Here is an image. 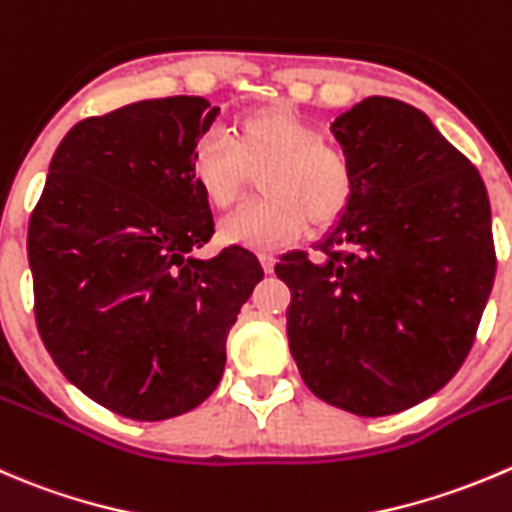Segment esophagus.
<instances>
[{"instance_id": "esophagus-1", "label": "esophagus", "mask_w": 512, "mask_h": 512, "mask_svg": "<svg viewBox=\"0 0 512 512\" xmlns=\"http://www.w3.org/2000/svg\"><path fill=\"white\" fill-rule=\"evenodd\" d=\"M260 262H262V267H265V272H272L275 270L277 257L272 255V252H260Z\"/></svg>"}]
</instances>
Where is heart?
Wrapping results in <instances>:
<instances>
[{
	"label": "heart",
	"instance_id": "1",
	"mask_svg": "<svg viewBox=\"0 0 512 512\" xmlns=\"http://www.w3.org/2000/svg\"><path fill=\"white\" fill-rule=\"evenodd\" d=\"M192 177L207 202L232 207L260 177L265 200L242 207L220 222L227 245L272 250L295 240L307 220L327 227L347 210L355 192L352 162L340 147L322 140L315 124L290 107H267L240 119L235 145L210 130L192 147Z\"/></svg>",
	"mask_w": 512,
	"mask_h": 512
}]
</instances>
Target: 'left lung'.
<instances>
[{"label": "left lung", "instance_id": "8db88e82", "mask_svg": "<svg viewBox=\"0 0 512 512\" xmlns=\"http://www.w3.org/2000/svg\"><path fill=\"white\" fill-rule=\"evenodd\" d=\"M355 192L312 262L275 265L290 287L287 340L327 405L382 418L460 370L493 290L490 202L478 170L425 112L367 97L332 122Z\"/></svg>", "mask_w": 512, "mask_h": 512}]
</instances>
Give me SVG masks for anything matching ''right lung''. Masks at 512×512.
Instances as JSON below:
<instances>
[{"label": "right lung", "instance_id": "obj_1", "mask_svg": "<svg viewBox=\"0 0 512 512\" xmlns=\"http://www.w3.org/2000/svg\"><path fill=\"white\" fill-rule=\"evenodd\" d=\"M217 114L182 94L82 119L29 217L44 347L74 388L122 418L167 420L210 398L230 327L265 275L240 245L192 255L215 232L192 147Z\"/></svg>", "mask_w": 512, "mask_h": 512}]
</instances>
